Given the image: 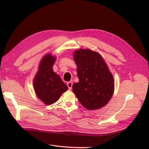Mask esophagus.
<instances>
[{
	"label": "esophagus",
	"instance_id": "34e87169",
	"mask_svg": "<svg viewBox=\"0 0 149 149\" xmlns=\"http://www.w3.org/2000/svg\"><path fill=\"white\" fill-rule=\"evenodd\" d=\"M67 86H68V87L69 90H71L72 88V86H73V83L70 81L67 83Z\"/></svg>",
	"mask_w": 149,
	"mask_h": 149
}]
</instances>
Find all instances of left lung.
Listing matches in <instances>:
<instances>
[{
  "label": "left lung",
  "mask_w": 149,
  "mask_h": 149,
  "mask_svg": "<svg viewBox=\"0 0 149 149\" xmlns=\"http://www.w3.org/2000/svg\"><path fill=\"white\" fill-rule=\"evenodd\" d=\"M79 82L73 84V91L88 110L101 109L109 102L114 91V80L100 53L80 48L73 53Z\"/></svg>",
  "instance_id": "obj_1"
}]
</instances>
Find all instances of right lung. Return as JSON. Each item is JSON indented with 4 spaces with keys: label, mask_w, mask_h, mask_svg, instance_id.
<instances>
[{
    "label": "right lung",
    "mask_w": 149,
    "mask_h": 149,
    "mask_svg": "<svg viewBox=\"0 0 149 149\" xmlns=\"http://www.w3.org/2000/svg\"><path fill=\"white\" fill-rule=\"evenodd\" d=\"M56 59L55 55L50 53L43 56L33 81L36 96L47 106L56 102L68 89L60 76L53 70Z\"/></svg>",
    "instance_id": "1"
}]
</instances>
